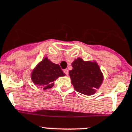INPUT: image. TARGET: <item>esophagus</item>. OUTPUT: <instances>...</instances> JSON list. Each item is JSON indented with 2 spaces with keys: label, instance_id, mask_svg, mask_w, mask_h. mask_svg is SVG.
Instances as JSON below:
<instances>
[{
  "label": "esophagus",
  "instance_id": "esophagus-1",
  "mask_svg": "<svg viewBox=\"0 0 132 132\" xmlns=\"http://www.w3.org/2000/svg\"><path fill=\"white\" fill-rule=\"evenodd\" d=\"M64 72L65 73V74H66L67 76H68V70H67V69L64 70Z\"/></svg>",
  "mask_w": 132,
  "mask_h": 132
}]
</instances>
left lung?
Segmentation results:
<instances>
[{"instance_id":"obj_1","label":"left lung","mask_w":132,"mask_h":132,"mask_svg":"<svg viewBox=\"0 0 132 132\" xmlns=\"http://www.w3.org/2000/svg\"><path fill=\"white\" fill-rule=\"evenodd\" d=\"M72 70L69 71V75L75 90L86 95L95 93L103 80L98 64L78 57L72 63Z\"/></svg>"}]
</instances>
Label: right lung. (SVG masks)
I'll return each mask as SVG.
<instances>
[{
	"label": "right lung",
	"instance_id": "right-lung-1",
	"mask_svg": "<svg viewBox=\"0 0 132 132\" xmlns=\"http://www.w3.org/2000/svg\"><path fill=\"white\" fill-rule=\"evenodd\" d=\"M65 76L60 66L54 64L47 57H45L34 68L31 73V80L35 85L44 87V89L54 86V81L59 76Z\"/></svg>",
	"mask_w": 132,
	"mask_h": 132
}]
</instances>
